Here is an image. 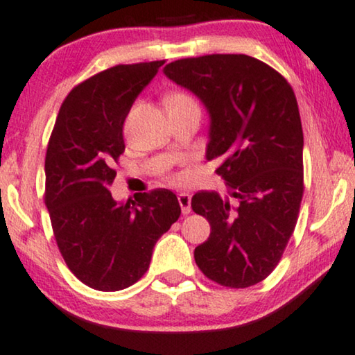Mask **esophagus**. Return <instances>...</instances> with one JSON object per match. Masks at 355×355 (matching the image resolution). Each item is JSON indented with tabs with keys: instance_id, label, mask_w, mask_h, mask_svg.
Returning <instances> with one entry per match:
<instances>
[{
	"instance_id": "obj_1",
	"label": "esophagus",
	"mask_w": 355,
	"mask_h": 355,
	"mask_svg": "<svg viewBox=\"0 0 355 355\" xmlns=\"http://www.w3.org/2000/svg\"><path fill=\"white\" fill-rule=\"evenodd\" d=\"M178 204L182 207V212L187 216V214L191 212V196L188 193H180L178 194Z\"/></svg>"
}]
</instances>
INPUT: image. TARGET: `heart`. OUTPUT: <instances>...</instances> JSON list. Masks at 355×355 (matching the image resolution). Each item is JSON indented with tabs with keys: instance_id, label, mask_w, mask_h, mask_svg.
Returning <instances> with one entry per match:
<instances>
[{
	"instance_id": "1",
	"label": "heart",
	"mask_w": 355,
	"mask_h": 355,
	"mask_svg": "<svg viewBox=\"0 0 355 355\" xmlns=\"http://www.w3.org/2000/svg\"><path fill=\"white\" fill-rule=\"evenodd\" d=\"M183 98H189V96H187V94H183V93H172V94H168V96H167L166 104L178 101V99H183Z\"/></svg>"
}]
</instances>
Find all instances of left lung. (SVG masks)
Here are the masks:
<instances>
[{"instance_id":"left-lung-1","label":"left lung","mask_w":355,"mask_h":355,"mask_svg":"<svg viewBox=\"0 0 355 355\" xmlns=\"http://www.w3.org/2000/svg\"><path fill=\"white\" fill-rule=\"evenodd\" d=\"M164 73L206 104L211 130L206 157L230 198L198 191L191 209L211 223L194 249L204 275L227 288H248L278 266L296 227L304 193L302 123L291 85L246 54H206L167 64Z\"/></svg>"}]
</instances>
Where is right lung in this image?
<instances>
[{"label":"right lung","instance_id":"1","mask_svg":"<svg viewBox=\"0 0 355 355\" xmlns=\"http://www.w3.org/2000/svg\"><path fill=\"white\" fill-rule=\"evenodd\" d=\"M166 61L119 64L78 83L61 104L44 157L46 204L69 270L98 291H119L149 268L154 244L178 220L175 194L157 188L117 204L109 184L125 151L123 122Z\"/></svg>","mask_w":355,"mask_h":355}]
</instances>
